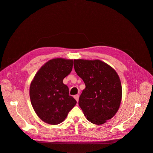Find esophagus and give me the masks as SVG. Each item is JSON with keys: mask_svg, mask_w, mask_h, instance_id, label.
Returning <instances> with one entry per match:
<instances>
[{"mask_svg": "<svg viewBox=\"0 0 153 153\" xmlns=\"http://www.w3.org/2000/svg\"><path fill=\"white\" fill-rule=\"evenodd\" d=\"M74 98H75V99L76 100V101L78 102V100H79V95H78V94L75 95V96H74Z\"/></svg>", "mask_w": 153, "mask_h": 153, "instance_id": "34e87169", "label": "esophagus"}]
</instances>
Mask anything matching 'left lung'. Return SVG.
<instances>
[{
  "mask_svg": "<svg viewBox=\"0 0 153 153\" xmlns=\"http://www.w3.org/2000/svg\"><path fill=\"white\" fill-rule=\"evenodd\" d=\"M74 68L85 85L78 105L87 120L102 124L112 118L121 104L122 87L114 69L100 60H74Z\"/></svg>",
  "mask_w": 153,
  "mask_h": 153,
  "instance_id": "1",
  "label": "left lung"
}]
</instances>
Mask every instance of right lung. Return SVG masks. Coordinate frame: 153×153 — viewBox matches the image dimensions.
<instances>
[{
	"label": "right lung",
	"instance_id": "right-lung-1",
	"mask_svg": "<svg viewBox=\"0 0 153 153\" xmlns=\"http://www.w3.org/2000/svg\"><path fill=\"white\" fill-rule=\"evenodd\" d=\"M73 60L52 59L36 74L30 86V99L35 112L46 123L58 124L76 103L69 96L63 79L71 73Z\"/></svg>",
	"mask_w": 153,
	"mask_h": 153
}]
</instances>
